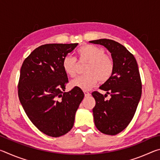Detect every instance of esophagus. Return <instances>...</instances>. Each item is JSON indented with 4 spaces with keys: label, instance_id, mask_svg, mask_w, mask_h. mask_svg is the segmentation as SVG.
<instances>
[{
    "label": "esophagus",
    "instance_id": "esophagus-1",
    "mask_svg": "<svg viewBox=\"0 0 160 160\" xmlns=\"http://www.w3.org/2000/svg\"><path fill=\"white\" fill-rule=\"evenodd\" d=\"M84 94H85V97H88V96L90 95V93L88 92H87V91L84 92Z\"/></svg>",
    "mask_w": 160,
    "mask_h": 160
}]
</instances>
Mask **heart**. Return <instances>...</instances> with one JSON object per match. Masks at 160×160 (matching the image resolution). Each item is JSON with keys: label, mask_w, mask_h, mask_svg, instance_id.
Returning a JSON list of instances; mask_svg holds the SVG:
<instances>
[{"label": "heart", "mask_w": 160, "mask_h": 160, "mask_svg": "<svg viewBox=\"0 0 160 160\" xmlns=\"http://www.w3.org/2000/svg\"><path fill=\"white\" fill-rule=\"evenodd\" d=\"M78 60L88 62L85 69L87 75L79 76L70 81L72 88H78L82 90H89L98 82H106L110 79L114 70L112 58L104 54L102 48L96 46L88 44L81 47L77 51ZM62 67L66 74L70 77L76 75V60L67 56L62 62Z\"/></svg>", "instance_id": "heart-1"}]
</instances>
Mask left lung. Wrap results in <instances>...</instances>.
<instances>
[{"label": "left lung", "mask_w": 160, "mask_h": 160, "mask_svg": "<svg viewBox=\"0 0 160 160\" xmlns=\"http://www.w3.org/2000/svg\"><path fill=\"white\" fill-rule=\"evenodd\" d=\"M90 42L104 46L111 53L114 63L112 77L99 87L107 93H92L96 102L92 112L97 128L104 134L114 135L128 126L141 97L138 66L134 56L117 42L101 39ZM107 94L111 96L109 100L105 99Z\"/></svg>", "instance_id": "left-lung-1"}]
</instances>
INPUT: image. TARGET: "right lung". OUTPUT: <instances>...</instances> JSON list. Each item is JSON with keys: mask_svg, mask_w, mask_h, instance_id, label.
<instances>
[{"mask_svg": "<svg viewBox=\"0 0 160 160\" xmlns=\"http://www.w3.org/2000/svg\"><path fill=\"white\" fill-rule=\"evenodd\" d=\"M78 44L40 46L22 65L19 99L29 120L48 136L60 137L71 130L75 113L85 96L78 88L64 92L68 79L62 62Z\"/></svg>", "mask_w": 160, "mask_h": 160, "instance_id": "add662e5", "label": "right lung"}]
</instances>
